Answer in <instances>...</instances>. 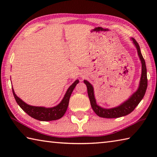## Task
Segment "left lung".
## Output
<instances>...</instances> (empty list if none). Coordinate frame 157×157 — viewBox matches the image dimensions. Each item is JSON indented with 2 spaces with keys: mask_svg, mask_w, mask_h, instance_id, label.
Instances as JSON below:
<instances>
[{
  "mask_svg": "<svg viewBox=\"0 0 157 157\" xmlns=\"http://www.w3.org/2000/svg\"><path fill=\"white\" fill-rule=\"evenodd\" d=\"M133 42L135 46L136 47L138 54L142 63V73L141 78H140V82L139 88L137 90L136 92H135L129 99L127 100L126 102H124L123 104L118 106L117 107L111 108V109H104L100 107L96 104L94 97V88L92 85L89 83L88 81L84 80V82L86 84L87 86V92H88V95L91 102V107L94 112L97 114L98 116L101 118H119V117L124 116L128 115L129 113L132 112L136 108V106L139 104V102L141 101L143 98L144 97L146 89L147 87V68H146L145 62L142 56L141 52H140V49L139 44L135 40L134 38H132Z\"/></svg>",
  "mask_w": 157,
  "mask_h": 157,
  "instance_id": "1",
  "label": "left lung"
}]
</instances>
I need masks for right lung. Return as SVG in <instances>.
I'll list each match as a JSON object with an SVG mask.
<instances>
[{
    "mask_svg": "<svg viewBox=\"0 0 157 157\" xmlns=\"http://www.w3.org/2000/svg\"><path fill=\"white\" fill-rule=\"evenodd\" d=\"M79 83V80H77L69 87L66 91V94L59 105L56 107L51 108H46L42 107H34V106L28 105L21 100L17 96L12 88L13 95H14L17 104L20 106V107L27 113L29 116L33 117L36 120L41 121H55L59 119L64 115L66 109H67L69 99H70L71 95L72 94L73 89H75L77 84Z\"/></svg>",
    "mask_w": 157,
    "mask_h": 157,
    "instance_id": "obj_1",
    "label": "right lung"
}]
</instances>
